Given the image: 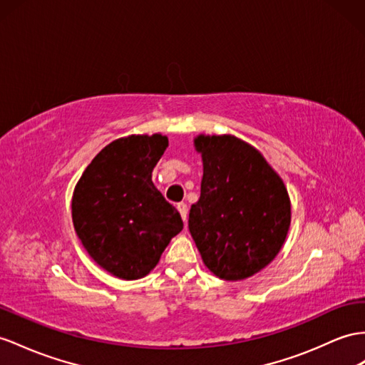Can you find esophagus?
I'll use <instances>...</instances> for the list:
<instances>
[{"instance_id": "obj_1", "label": "esophagus", "mask_w": 365, "mask_h": 365, "mask_svg": "<svg viewBox=\"0 0 365 365\" xmlns=\"http://www.w3.org/2000/svg\"><path fill=\"white\" fill-rule=\"evenodd\" d=\"M177 210H179V212H180V216H182L183 222H186V219H188V205L183 203V202L177 203Z\"/></svg>"}]
</instances>
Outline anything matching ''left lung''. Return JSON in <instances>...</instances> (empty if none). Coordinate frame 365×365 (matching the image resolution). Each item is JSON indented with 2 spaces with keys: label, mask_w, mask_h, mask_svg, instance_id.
Returning <instances> with one entry per match:
<instances>
[{
  "label": "left lung",
  "mask_w": 365,
  "mask_h": 365,
  "mask_svg": "<svg viewBox=\"0 0 365 365\" xmlns=\"http://www.w3.org/2000/svg\"><path fill=\"white\" fill-rule=\"evenodd\" d=\"M203 177L188 227L203 264L225 280L259 273L282 248L292 207L282 179L235 135H199Z\"/></svg>",
  "instance_id": "8db88e82"
}]
</instances>
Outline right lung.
<instances>
[{"instance_id": "add662e5", "label": "right lung", "mask_w": 365, "mask_h": 365, "mask_svg": "<svg viewBox=\"0 0 365 365\" xmlns=\"http://www.w3.org/2000/svg\"><path fill=\"white\" fill-rule=\"evenodd\" d=\"M168 146L162 134L129 135L93 157L72 197V222L83 247L115 277H145L183 222L153 183Z\"/></svg>"}]
</instances>
